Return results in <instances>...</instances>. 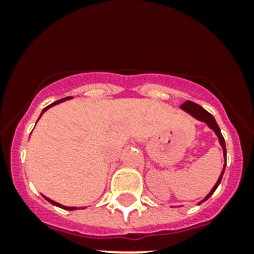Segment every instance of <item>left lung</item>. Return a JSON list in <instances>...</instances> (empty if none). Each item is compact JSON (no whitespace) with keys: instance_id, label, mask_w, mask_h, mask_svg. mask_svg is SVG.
<instances>
[{"instance_id":"8db88e82","label":"left lung","mask_w":254,"mask_h":254,"mask_svg":"<svg viewBox=\"0 0 254 254\" xmlns=\"http://www.w3.org/2000/svg\"><path fill=\"white\" fill-rule=\"evenodd\" d=\"M181 108L186 112V113H189L190 116H192L193 119H196L197 121H200V123H204L205 125L209 127V129H212V130L215 131V134L217 135V138H219V143H220L221 147H223V155H224V166H223V171H221L220 177H219L217 182L212 187V190L209 191L208 195H207V196H205L203 200L199 201V204H201L203 201L207 200V199H208V197L211 196L213 192H215V190L217 189V186L220 185L221 178H223V174H224L225 165H227V149H225V141H224V137L221 135L220 127H219V125H217L215 117H213L211 113H208V112L205 111L204 108H201L199 104H195V103H192V101H186V103L183 104Z\"/></svg>"}]
</instances>
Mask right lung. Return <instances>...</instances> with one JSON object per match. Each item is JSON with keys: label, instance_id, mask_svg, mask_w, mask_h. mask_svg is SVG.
I'll list each match as a JSON object with an SVG mask.
<instances>
[{"label": "right lung", "instance_id": "add662e5", "mask_svg": "<svg viewBox=\"0 0 254 254\" xmlns=\"http://www.w3.org/2000/svg\"><path fill=\"white\" fill-rule=\"evenodd\" d=\"M69 99H72V97H64V99H61V100H58V101H55V103L50 104L49 107H46L45 109H43V111H42L41 116H39V119H41V117H42V115H43V113H45V112L47 111V109H49V108L54 107V105H57V104H59V103H63V101H65V100H69ZM39 119H38V120H39ZM45 199H46V200H47V201H50V203H51V204L57 205V207H61V208H63V209H69V211H73V209H76V207H65V205H62V204H59V203H57V201L51 200V199H49V197H46V196H45Z\"/></svg>", "mask_w": 254, "mask_h": 254}]
</instances>
